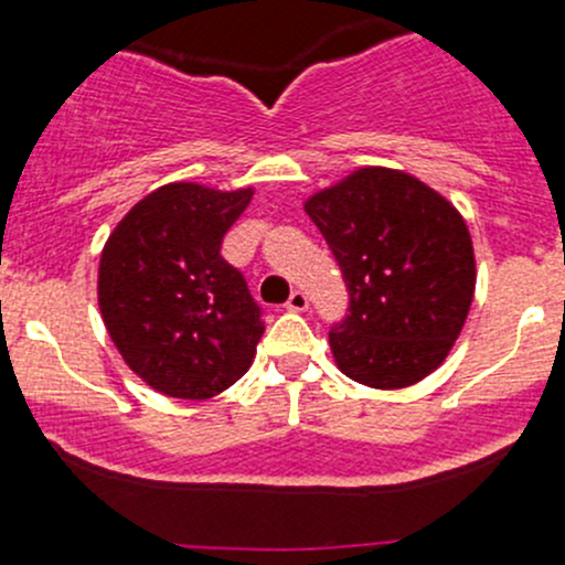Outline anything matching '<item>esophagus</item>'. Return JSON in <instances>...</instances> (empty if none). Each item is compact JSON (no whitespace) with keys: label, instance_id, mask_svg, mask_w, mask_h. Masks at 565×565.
Returning a JSON list of instances; mask_svg holds the SVG:
<instances>
[{"label":"esophagus","instance_id":"1","mask_svg":"<svg viewBox=\"0 0 565 565\" xmlns=\"http://www.w3.org/2000/svg\"><path fill=\"white\" fill-rule=\"evenodd\" d=\"M287 309L289 311H306L309 309V295H306L303 289H295L287 300Z\"/></svg>","mask_w":565,"mask_h":565}]
</instances>
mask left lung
Listing matches in <instances>:
<instances>
[{"mask_svg": "<svg viewBox=\"0 0 565 565\" xmlns=\"http://www.w3.org/2000/svg\"><path fill=\"white\" fill-rule=\"evenodd\" d=\"M344 276L350 306L330 324L347 377L407 388L435 372L472 303L470 232L451 202L415 177L361 169L306 202Z\"/></svg>", "mask_w": 565, "mask_h": 565, "instance_id": "obj_1", "label": "left lung"}]
</instances>
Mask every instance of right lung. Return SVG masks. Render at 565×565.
<instances>
[{
	"label": "right lung",
	"instance_id": "obj_1",
	"mask_svg": "<svg viewBox=\"0 0 565 565\" xmlns=\"http://www.w3.org/2000/svg\"><path fill=\"white\" fill-rule=\"evenodd\" d=\"M254 191L172 182L141 199L100 254L98 303L119 355L156 391L210 398L248 372L262 306L221 256Z\"/></svg>",
	"mask_w": 565,
	"mask_h": 565
}]
</instances>
